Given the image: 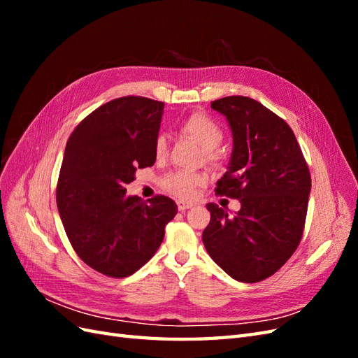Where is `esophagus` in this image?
Returning a JSON list of instances; mask_svg holds the SVG:
<instances>
[{"mask_svg": "<svg viewBox=\"0 0 358 358\" xmlns=\"http://www.w3.org/2000/svg\"><path fill=\"white\" fill-rule=\"evenodd\" d=\"M192 206H194V204H192V203H189V201H182V200H179V201H178V209H179V210H182V212H183V210H187V209H189V208H192Z\"/></svg>", "mask_w": 358, "mask_h": 358, "instance_id": "1", "label": "esophagus"}]
</instances>
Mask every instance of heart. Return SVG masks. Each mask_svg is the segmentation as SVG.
Listing matches in <instances>:
<instances>
[{
  "mask_svg": "<svg viewBox=\"0 0 358 358\" xmlns=\"http://www.w3.org/2000/svg\"><path fill=\"white\" fill-rule=\"evenodd\" d=\"M180 133L192 138L201 149L206 162L216 166L221 161V154L218 152V146L222 143L224 131L213 119L204 112H192L187 116L179 125ZM154 152L158 159H164L169 152V140L164 134H158L155 137ZM206 178L197 173L188 171H175L170 173L161 180V185L166 191L179 199L192 197L197 187L203 185Z\"/></svg>",
  "mask_w": 358,
  "mask_h": 358,
  "instance_id": "heart-1",
  "label": "heart"
}]
</instances>
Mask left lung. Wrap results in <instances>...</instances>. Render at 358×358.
Segmentation results:
<instances>
[{"instance_id": "1", "label": "left lung", "mask_w": 358, "mask_h": 358, "mask_svg": "<svg viewBox=\"0 0 358 358\" xmlns=\"http://www.w3.org/2000/svg\"><path fill=\"white\" fill-rule=\"evenodd\" d=\"M233 131V155L215 192L237 199L230 216L209 203L206 251L225 273L254 284L276 273L297 249L308 213L310 173L289 125L262 103L231 95L215 100Z\"/></svg>"}]
</instances>
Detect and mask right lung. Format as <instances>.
Returning <instances> with one entry per match:
<instances>
[{"instance_id":"obj_1","label":"right lung","mask_w":358,"mask_h":358,"mask_svg":"<svg viewBox=\"0 0 358 358\" xmlns=\"http://www.w3.org/2000/svg\"><path fill=\"white\" fill-rule=\"evenodd\" d=\"M164 103L127 95L100 106L71 133L57 183V204L73 249L109 278H127L157 252L178 213L166 196L128 197L136 171L154 166Z\"/></svg>"}]
</instances>
